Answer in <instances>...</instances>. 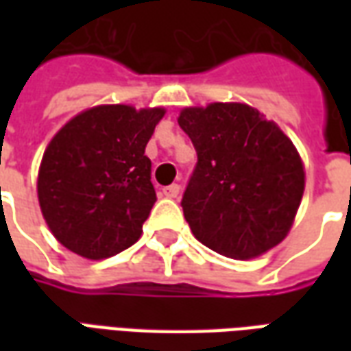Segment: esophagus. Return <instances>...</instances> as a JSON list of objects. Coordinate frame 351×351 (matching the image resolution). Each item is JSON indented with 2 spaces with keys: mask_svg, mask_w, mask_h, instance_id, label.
<instances>
[{
  "mask_svg": "<svg viewBox=\"0 0 351 351\" xmlns=\"http://www.w3.org/2000/svg\"><path fill=\"white\" fill-rule=\"evenodd\" d=\"M161 193H163L165 197L175 199L176 195L180 193V186H178V184H171V186H165V188L161 190Z\"/></svg>",
  "mask_w": 351,
  "mask_h": 351,
  "instance_id": "34e87169",
  "label": "esophagus"
}]
</instances>
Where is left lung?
I'll return each instance as SVG.
<instances>
[{
    "label": "left lung",
    "mask_w": 351,
    "mask_h": 351,
    "mask_svg": "<svg viewBox=\"0 0 351 351\" xmlns=\"http://www.w3.org/2000/svg\"><path fill=\"white\" fill-rule=\"evenodd\" d=\"M178 125L197 152L180 205L199 243L235 259L282 243L304 191L301 158L284 131L243 103L184 108Z\"/></svg>",
    "instance_id": "1"
}]
</instances>
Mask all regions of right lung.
Masks as SVG:
<instances>
[{"label": "right lung", "instance_id": "add662e5", "mask_svg": "<svg viewBox=\"0 0 351 351\" xmlns=\"http://www.w3.org/2000/svg\"><path fill=\"white\" fill-rule=\"evenodd\" d=\"M163 114V108L101 105L50 141L37 193L50 231L67 250L105 259L137 243L156 203L145 148Z\"/></svg>", "mask_w": 351, "mask_h": 351}]
</instances>
